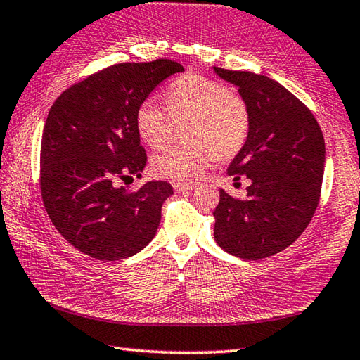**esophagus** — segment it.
Masks as SVG:
<instances>
[{
	"instance_id": "obj_1",
	"label": "esophagus",
	"mask_w": 360,
	"mask_h": 360,
	"mask_svg": "<svg viewBox=\"0 0 360 360\" xmlns=\"http://www.w3.org/2000/svg\"><path fill=\"white\" fill-rule=\"evenodd\" d=\"M178 192H186V191H193L197 184L195 182H174L173 186Z\"/></svg>"
}]
</instances>
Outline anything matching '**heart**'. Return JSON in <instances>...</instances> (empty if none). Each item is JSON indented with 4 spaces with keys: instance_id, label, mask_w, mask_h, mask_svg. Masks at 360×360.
Returning a JSON list of instances; mask_svg holds the SVG:
<instances>
[{
    "instance_id": "obj_1",
    "label": "heart",
    "mask_w": 360,
    "mask_h": 360,
    "mask_svg": "<svg viewBox=\"0 0 360 360\" xmlns=\"http://www.w3.org/2000/svg\"><path fill=\"white\" fill-rule=\"evenodd\" d=\"M168 108L154 97L136 110V129L151 148L172 140L178 126H187L188 146H174L155 155L153 169L159 176L181 181L197 179L220 158L238 154L250 130L247 102L224 83L201 75H187L168 91Z\"/></svg>"
}]
</instances>
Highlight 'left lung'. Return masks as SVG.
<instances>
[{"label": "left lung", "mask_w": 360, "mask_h": 360, "mask_svg": "<svg viewBox=\"0 0 360 360\" xmlns=\"http://www.w3.org/2000/svg\"><path fill=\"white\" fill-rule=\"evenodd\" d=\"M238 86L250 112V130L228 176L252 184L244 200L220 188L214 239L225 252L257 261L291 245L316 211L326 146L315 116L288 89L266 75L212 68Z\"/></svg>", "instance_id": "left-lung-1"}]
</instances>
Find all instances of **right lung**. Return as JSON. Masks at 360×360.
I'll return each instance as SVG.
<instances>
[{
  "label": "right lung",
  "instance_id": "obj_1",
  "mask_svg": "<svg viewBox=\"0 0 360 360\" xmlns=\"http://www.w3.org/2000/svg\"><path fill=\"white\" fill-rule=\"evenodd\" d=\"M178 72L179 63H121L72 84L51 105L41 146V193L50 220L77 250L117 261L143 250L158 233L165 181L136 192L117 181L141 178L146 151L140 145L136 110Z\"/></svg>",
  "mask_w": 360,
  "mask_h": 360
}]
</instances>
